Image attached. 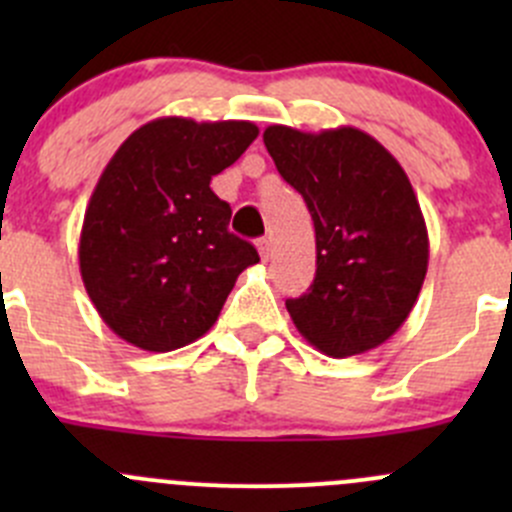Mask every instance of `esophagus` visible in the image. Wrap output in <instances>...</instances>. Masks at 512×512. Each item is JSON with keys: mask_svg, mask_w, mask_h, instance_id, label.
<instances>
[{"mask_svg": "<svg viewBox=\"0 0 512 512\" xmlns=\"http://www.w3.org/2000/svg\"><path fill=\"white\" fill-rule=\"evenodd\" d=\"M257 252H260L262 260H270V252H272V242L267 240V237H262V240H257Z\"/></svg>", "mask_w": 512, "mask_h": 512, "instance_id": "1", "label": "esophagus"}]
</instances>
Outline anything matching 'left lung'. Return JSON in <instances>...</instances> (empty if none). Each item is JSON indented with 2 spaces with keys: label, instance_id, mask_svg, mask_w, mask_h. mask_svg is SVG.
<instances>
[{
  "label": "left lung",
  "instance_id": "left-lung-1",
  "mask_svg": "<svg viewBox=\"0 0 512 512\" xmlns=\"http://www.w3.org/2000/svg\"><path fill=\"white\" fill-rule=\"evenodd\" d=\"M262 138L317 235L312 287L285 302L294 327L334 359L376 349L409 319L428 270V230L409 175L354 126H267Z\"/></svg>",
  "mask_w": 512,
  "mask_h": 512
}]
</instances>
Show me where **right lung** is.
I'll return each instance as SVG.
<instances>
[{
    "label": "right lung",
    "instance_id": "add662e5",
    "mask_svg": "<svg viewBox=\"0 0 512 512\" xmlns=\"http://www.w3.org/2000/svg\"><path fill=\"white\" fill-rule=\"evenodd\" d=\"M250 121H148L98 178L79 240V270L113 334L146 352H173L220 317L242 270L260 262L227 230L232 210L213 175L257 138Z\"/></svg>",
    "mask_w": 512,
    "mask_h": 512
}]
</instances>
